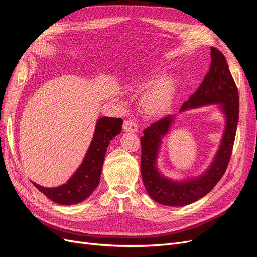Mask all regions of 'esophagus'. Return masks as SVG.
I'll use <instances>...</instances> for the list:
<instances>
[{
    "instance_id": "34e87169",
    "label": "esophagus",
    "mask_w": 257,
    "mask_h": 257,
    "mask_svg": "<svg viewBox=\"0 0 257 257\" xmlns=\"http://www.w3.org/2000/svg\"><path fill=\"white\" fill-rule=\"evenodd\" d=\"M123 130L125 132H136L138 130V125L133 119H127L124 121Z\"/></svg>"
}]
</instances>
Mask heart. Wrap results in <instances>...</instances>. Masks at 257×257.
Wrapping results in <instances>:
<instances>
[{"label": "heart", "instance_id": "1", "mask_svg": "<svg viewBox=\"0 0 257 257\" xmlns=\"http://www.w3.org/2000/svg\"><path fill=\"white\" fill-rule=\"evenodd\" d=\"M164 74V68L157 67L136 76L130 83L131 90L138 91L155 82L145 92L141 102L143 111L150 116H159L165 113L174 104L177 95V80L174 77L162 78Z\"/></svg>", "mask_w": 257, "mask_h": 257}]
</instances>
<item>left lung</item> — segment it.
<instances>
[{"label":"left lung","mask_w":257,"mask_h":257,"mask_svg":"<svg viewBox=\"0 0 257 257\" xmlns=\"http://www.w3.org/2000/svg\"><path fill=\"white\" fill-rule=\"evenodd\" d=\"M211 64L197 91L185 102L180 112L207 105H220L226 119L221 145L206 172L198 177L175 181L163 176L157 167L162 138L172 126L175 116L168 115L144 130L142 143V177L149 196L157 203L179 207L194 203L211 191L226 172L234 146L239 119V95L223 53L211 47Z\"/></svg>","instance_id":"8db88e82"}]
</instances>
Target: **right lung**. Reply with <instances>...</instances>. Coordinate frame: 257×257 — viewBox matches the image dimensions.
Returning <instances> with one entry per match:
<instances>
[{
	"label": "right lung",
	"mask_w": 257,
	"mask_h": 257,
	"mask_svg": "<svg viewBox=\"0 0 257 257\" xmlns=\"http://www.w3.org/2000/svg\"><path fill=\"white\" fill-rule=\"evenodd\" d=\"M122 124L123 120L120 118L103 116L98 119L94 135L81 165L69 180L57 188H44L32 181L35 188L59 205H75L87 199L97 188L107 147L114 136L120 134Z\"/></svg>",
	"instance_id": "1"
}]
</instances>
